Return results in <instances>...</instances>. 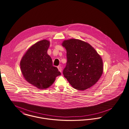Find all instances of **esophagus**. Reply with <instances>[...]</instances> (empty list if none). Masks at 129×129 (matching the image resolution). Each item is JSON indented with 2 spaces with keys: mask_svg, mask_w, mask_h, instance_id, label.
Masks as SVG:
<instances>
[{
  "mask_svg": "<svg viewBox=\"0 0 129 129\" xmlns=\"http://www.w3.org/2000/svg\"><path fill=\"white\" fill-rule=\"evenodd\" d=\"M58 70H59V71L60 72H61V71H62V69H61V67L60 66H58Z\"/></svg>",
  "mask_w": 129,
  "mask_h": 129,
  "instance_id": "obj_1",
  "label": "esophagus"
}]
</instances>
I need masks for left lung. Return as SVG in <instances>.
Here are the masks:
<instances>
[{
    "label": "left lung",
    "instance_id": "obj_1",
    "mask_svg": "<svg viewBox=\"0 0 129 129\" xmlns=\"http://www.w3.org/2000/svg\"><path fill=\"white\" fill-rule=\"evenodd\" d=\"M67 62L63 74L74 89L85 90L93 86L103 72L101 56L89 43L76 39L64 40Z\"/></svg>",
    "mask_w": 129,
    "mask_h": 129
}]
</instances>
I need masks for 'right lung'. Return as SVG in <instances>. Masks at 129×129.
I'll return each instance as SVG.
<instances>
[{"label":"right lung","mask_w":129,"mask_h":129,"mask_svg":"<svg viewBox=\"0 0 129 129\" xmlns=\"http://www.w3.org/2000/svg\"><path fill=\"white\" fill-rule=\"evenodd\" d=\"M50 42L42 40L29 48L21 60V69L25 79L36 88L46 89L61 74L53 66L47 50Z\"/></svg>","instance_id":"add662e5"}]
</instances>
